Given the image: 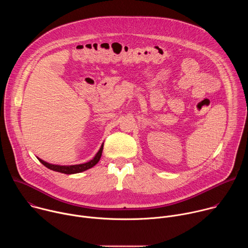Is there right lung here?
<instances>
[{
  "instance_id": "1",
  "label": "right lung",
  "mask_w": 248,
  "mask_h": 248,
  "mask_svg": "<svg viewBox=\"0 0 248 248\" xmlns=\"http://www.w3.org/2000/svg\"><path fill=\"white\" fill-rule=\"evenodd\" d=\"M103 147H104V143L101 145L99 151L97 152V154L95 155V157L90 160L87 163L84 164H78V165H70V166H61V165H54V164H49L43 160H41L40 158H37L45 167H47L48 169L55 170V171H59L62 173H66V174H72V173H78V172H81L84 171L92 167H94L100 160L101 156H102V151H103Z\"/></svg>"
}]
</instances>
